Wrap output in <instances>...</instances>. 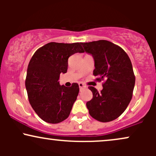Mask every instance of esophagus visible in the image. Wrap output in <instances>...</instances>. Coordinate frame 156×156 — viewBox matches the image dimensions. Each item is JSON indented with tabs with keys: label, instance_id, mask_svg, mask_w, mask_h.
Here are the masks:
<instances>
[{
	"label": "esophagus",
	"instance_id": "obj_1",
	"mask_svg": "<svg viewBox=\"0 0 156 156\" xmlns=\"http://www.w3.org/2000/svg\"><path fill=\"white\" fill-rule=\"evenodd\" d=\"M78 86H79L80 90H81L82 89L84 88V87H86L85 86H84V84H83V83H78Z\"/></svg>",
	"mask_w": 156,
	"mask_h": 156
}]
</instances>
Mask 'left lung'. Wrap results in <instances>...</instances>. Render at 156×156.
Masks as SVG:
<instances>
[{
    "instance_id": "left-lung-1",
    "label": "left lung",
    "mask_w": 156,
    "mask_h": 156,
    "mask_svg": "<svg viewBox=\"0 0 156 156\" xmlns=\"http://www.w3.org/2000/svg\"><path fill=\"white\" fill-rule=\"evenodd\" d=\"M84 51L92 55L95 69L93 75L105 80L101 92L93 87V98L87 103L94 119L107 122L117 119L131 101L135 76L131 62L124 50L107 40L81 42Z\"/></svg>"
}]
</instances>
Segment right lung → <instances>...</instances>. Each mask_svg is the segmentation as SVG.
Instances as JSON below:
<instances>
[{"mask_svg":"<svg viewBox=\"0 0 156 156\" xmlns=\"http://www.w3.org/2000/svg\"><path fill=\"white\" fill-rule=\"evenodd\" d=\"M84 51L78 42H50L39 48L30 60L26 88L30 104L42 120L55 124L69 117L79 92L78 84L61 86V73L67 71L68 58Z\"/></svg>","mask_w":156,"mask_h":156,"instance_id":"obj_1","label":"right lung"}]
</instances>
